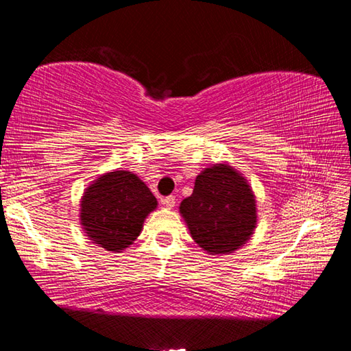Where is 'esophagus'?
<instances>
[{
    "mask_svg": "<svg viewBox=\"0 0 351 351\" xmlns=\"http://www.w3.org/2000/svg\"><path fill=\"white\" fill-rule=\"evenodd\" d=\"M161 203L165 206V207H169V209H173L175 207V197L173 195H170V197H164V198H161Z\"/></svg>",
    "mask_w": 351,
    "mask_h": 351,
    "instance_id": "1",
    "label": "esophagus"
}]
</instances>
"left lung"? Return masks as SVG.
Returning a JSON list of instances; mask_svg holds the SVG:
<instances>
[{"mask_svg": "<svg viewBox=\"0 0 351 351\" xmlns=\"http://www.w3.org/2000/svg\"><path fill=\"white\" fill-rule=\"evenodd\" d=\"M180 212L192 239L209 254H230L251 239L257 206L251 186L229 164H213L195 180Z\"/></svg>", "mask_w": 351, "mask_h": 351, "instance_id": "obj_1", "label": "left lung"}]
</instances>
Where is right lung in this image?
<instances>
[{"instance_id": "1", "label": "right lung", "mask_w": 351, "mask_h": 351, "mask_svg": "<svg viewBox=\"0 0 351 351\" xmlns=\"http://www.w3.org/2000/svg\"><path fill=\"white\" fill-rule=\"evenodd\" d=\"M158 201L132 171L116 170L93 181L83 193L80 221L86 235L106 251L121 252L138 239Z\"/></svg>"}]
</instances>
